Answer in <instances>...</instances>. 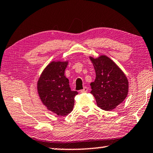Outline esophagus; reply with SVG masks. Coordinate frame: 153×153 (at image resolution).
<instances>
[{
    "instance_id": "esophagus-1",
    "label": "esophagus",
    "mask_w": 153,
    "mask_h": 153,
    "mask_svg": "<svg viewBox=\"0 0 153 153\" xmlns=\"http://www.w3.org/2000/svg\"><path fill=\"white\" fill-rule=\"evenodd\" d=\"M88 88L86 87V86H85V87L83 88V89L81 90V93H85V92H88Z\"/></svg>"
}]
</instances>
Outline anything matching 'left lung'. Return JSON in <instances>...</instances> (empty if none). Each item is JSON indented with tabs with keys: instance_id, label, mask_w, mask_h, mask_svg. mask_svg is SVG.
<instances>
[{
	"instance_id": "obj_1",
	"label": "left lung",
	"mask_w": 153,
	"mask_h": 153,
	"mask_svg": "<svg viewBox=\"0 0 153 153\" xmlns=\"http://www.w3.org/2000/svg\"><path fill=\"white\" fill-rule=\"evenodd\" d=\"M90 59L96 73V79L90 83V93L99 108L107 111L113 110L127 97V77L116 63L105 55Z\"/></svg>"
}]
</instances>
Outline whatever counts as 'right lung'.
Listing matches in <instances>:
<instances>
[{"label":"right lung","mask_w":153,"mask_h":153,"mask_svg":"<svg viewBox=\"0 0 153 153\" xmlns=\"http://www.w3.org/2000/svg\"><path fill=\"white\" fill-rule=\"evenodd\" d=\"M68 61H52L42 72L37 83L40 99L48 110L59 116H65L72 111L74 97L69 80L65 76Z\"/></svg>","instance_id":"obj_1"}]
</instances>
